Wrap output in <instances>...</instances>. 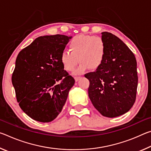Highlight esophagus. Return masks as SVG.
<instances>
[{
  "mask_svg": "<svg viewBox=\"0 0 151 151\" xmlns=\"http://www.w3.org/2000/svg\"><path fill=\"white\" fill-rule=\"evenodd\" d=\"M81 78V76H75V81H78L79 80V78Z\"/></svg>",
  "mask_w": 151,
  "mask_h": 151,
  "instance_id": "34e87169",
  "label": "esophagus"
}]
</instances>
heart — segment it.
<instances>
[{"instance_id":"1","label":"heart","mask_w":151,"mask_h":151,"mask_svg":"<svg viewBox=\"0 0 151 151\" xmlns=\"http://www.w3.org/2000/svg\"><path fill=\"white\" fill-rule=\"evenodd\" d=\"M70 51H64L60 56L63 67L67 71H73L81 62L75 74L85 73L89 68L96 69L103 65L105 58L106 47L100 37L88 35H78L69 42Z\"/></svg>"}]
</instances>
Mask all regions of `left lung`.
<instances>
[{
  "instance_id": "left-lung-1",
  "label": "left lung",
  "mask_w": 151,
  "mask_h": 151,
  "mask_svg": "<svg viewBox=\"0 0 151 151\" xmlns=\"http://www.w3.org/2000/svg\"><path fill=\"white\" fill-rule=\"evenodd\" d=\"M101 34L106 47L104 60L85 76L90 82L88 96L94 108L103 116L114 118L129 111L136 100L137 60L116 36L108 32Z\"/></svg>"
}]
</instances>
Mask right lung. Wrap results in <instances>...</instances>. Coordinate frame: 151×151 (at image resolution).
Here are the masks:
<instances>
[{"instance_id":"1","label":"right lung","mask_w":151,"mask_h":151,"mask_svg":"<svg viewBox=\"0 0 151 151\" xmlns=\"http://www.w3.org/2000/svg\"><path fill=\"white\" fill-rule=\"evenodd\" d=\"M71 38L39 37L17 56L12 83L20 109L35 121L48 122L57 118L75 84L60 61Z\"/></svg>"}]
</instances>
